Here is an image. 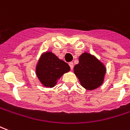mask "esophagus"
<instances>
[{
  "label": "esophagus",
  "instance_id": "1",
  "mask_svg": "<svg viewBox=\"0 0 130 130\" xmlns=\"http://www.w3.org/2000/svg\"><path fill=\"white\" fill-rule=\"evenodd\" d=\"M69 65H70V69L71 70H72L74 68V64H73V62H69Z\"/></svg>",
  "mask_w": 130,
  "mask_h": 130
}]
</instances>
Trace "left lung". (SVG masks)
<instances>
[{"label": "left lung", "instance_id": "8db88e82", "mask_svg": "<svg viewBox=\"0 0 130 130\" xmlns=\"http://www.w3.org/2000/svg\"><path fill=\"white\" fill-rule=\"evenodd\" d=\"M79 62L74 66V72L83 87L94 90L102 84L106 74V68L95 57L85 52L79 58Z\"/></svg>", "mask_w": 130, "mask_h": 130}]
</instances>
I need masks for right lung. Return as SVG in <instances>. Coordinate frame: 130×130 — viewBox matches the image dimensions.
I'll list each match as a JSON object with an SVG mask.
<instances>
[{
  "label": "right lung",
  "instance_id": "right-lung-1",
  "mask_svg": "<svg viewBox=\"0 0 130 130\" xmlns=\"http://www.w3.org/2000/svg\"><path fill=\"white\" fill-rule=\"evenodd\" d=\"M70 70L67 62L59 59L52 52H46L40 57L36 66V74L45 87H54L57 81Z\"/></svg>",
  "mask_w": 130,
  "mask_h": 130
}]
</instances>
